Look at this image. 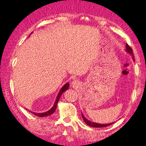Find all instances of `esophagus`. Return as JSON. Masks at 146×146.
I'll return each instance as SVG.
<instances>
[{"mask_svg":"<svg viewBox=\"0 0 146 146\" xmlns=\"http://www.w3.org/2000/svg\"><path fill=\"white\" fill-rule=\"evenodd\" d=\"M78 80H73V82H72V85L73 86H76L78 84Z\"/></svg>","mask_w":146,"mask_h":146,"instance_id":"34e87169","label":"esophagus"}]
</instances>
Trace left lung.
I'll return each mask as SVG.
<instances>
[{
    "mask_svg": "<svg viewBox=\"0 0 146 146\" xmlns=\"http://www.w3.org/2000/svg\"><path fill=\"white\" fill-rule=\"evenodd\" d=\"M126 52H128L132 56H133V60H135V59H134V56H133V50H132V48L129 47V46L126 44ZM82 117L84 119V121L88 125H89L90 127H96V128H101V127H108L110 125H112L114 123V122H112V123H106V124H101V123H94V122H92L91 121H89L88 119H87L86 117H84V115H83V114L82 113Z\"/></svg>",
    "mask_w": 146,
    "mask_h": 146,
    "instance_id": "1",
    "label": "left lung"
}]
</instances>
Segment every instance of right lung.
<instances>
[{"label":"right lung","instance_id":"add662e5","mask_svg":"<svg viewBox=\"0 0 146 146\" xmlns=\"http://www.w3.org/2000/svg\"><path fill=\"white\" fill-rule=\"evenodd\" d=\"M69 82L66 83V84L64 85V86L60 90L59 93L58 94V96L56 97V100H55L54 105H53L52 107L50 108V110H48V111H47V112H42V113H37V112H31V113H32L33 114L36 115H37V116H39V117H45V116H48V115H51L52 114H53V113L55 112V110H56V109L58 102L59 99H60V97L62 96V94H63L65 91H66L67 90L69 89ZM30 112H31V111H30Z\"/></svg>","mask_w":146,"mask_h":146}]
</instances>
